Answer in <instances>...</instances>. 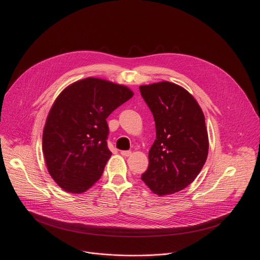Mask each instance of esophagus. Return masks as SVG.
Instances as JSON below:
<instances>
[{
  "mask_svg": "<svg viewBox=\"0 0 260 260\" xmlns=\"http://www.w3.org/2000/svg\"><path fill=\"white\" fill-rule=\"evenodd\" d=\"M120 154L123 155V156H129L132 154V151H129V150H122V151H120Z\"/></svg>",
  "mask_w": 260,
  "mask_h": 260,
  "instance_id": "34e87169",
  "label": "esophagus"
}]
</instances>
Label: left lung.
<instances>
[{
	"label": "left lung",
	"instance_id": "obj_1",
	"mask_svg": "<svg viewBox=\"0 0 260 260\" xmlns=\"http://www.w3.org/2000/svg\"><path fill=\"white\" fill-rule=\"evenodd\" d=\"M140 92L156 129L141 179L158 196L178 192L197 178L208 156L204 113L187 90L171 82L142 85Z\"/></svg>",
	"mask_w": 260,
	"mask_h": 260
}]
</instances>
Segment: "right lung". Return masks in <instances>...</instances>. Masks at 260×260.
I'll use <instances>...</instances> for the list:
<instances>
[{
    "instance_id": "obj_1",
    "label": "right lung",
    "mask_w": 260,
    "mask_h": 260,
    "mask_svg": "<svg viewBox=\"0 0 260 260\" xmlns=\"http://www.w3.org/2000/svg\"><path fill=\"white\" fill-rule=\"evenodd\" d=\"M119 84L86 78L68 86L55 100L43 132L50 176L72 193H81L101 178L112 155L107 117L133 96Z\"/></svg>"
}]
</instances>
